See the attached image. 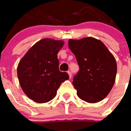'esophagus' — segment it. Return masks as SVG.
<instances>
[{
	"label": "esophagus",
	"mask_w": 131,
	"mask_h": 131,
	"mask_svg": "<svg viewBox=\"0 0 131 131\" xmlns=\"http://www.w3.org/2000/svg\"><path fill=\"white\" fill-rule=\"evenodd\" d=\"M68 74H69V78H71V76H72V73H71V71H68Z\"/></svg>",
	"instance_id": "obj_1"
}]
</instances>
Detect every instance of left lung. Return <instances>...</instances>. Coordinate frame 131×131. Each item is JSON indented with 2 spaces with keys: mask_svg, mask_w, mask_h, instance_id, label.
Returning <instances> with one entry per match:
<instances>
[{
  "mask_svg": "<svg viewBox=\"0 0 131 131\" xmlns=\"http://www.w3.org/2000/svg\"><path fill=\"white\" fill-rule=\"evenodd\" d=\"M68 45L79 67L73 80L77 96L89 103L101 101L110 93L115 83V58L101 40L93 37L69 39Z\"/></svg>",
  "mask_w": 131,
  "mask_h": 131,
  "instance_id": "obj_1",
  "label": "left lung"
}]
</instances>
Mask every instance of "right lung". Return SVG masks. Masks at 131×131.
I'll use <instances>...</instances> for the list:
<instances>
[{"instance_id": "obj_1", "label": "right lung", "mask_w": 131, "mask_h": 131, "mask_svg": "<svg viewBox=\"0 0 131 131\" xmlns=\"http://www.w3.org/2000/svg\"><path fill=\"white\" fill-rule=\"evenodd\" d=\"M63 41L44 39L35 44L19 62L18 77L24 93L38 103L48 102L57 93L60 84L69 79L59 70L58 53Z\"/></svg>"}]
</instances>
